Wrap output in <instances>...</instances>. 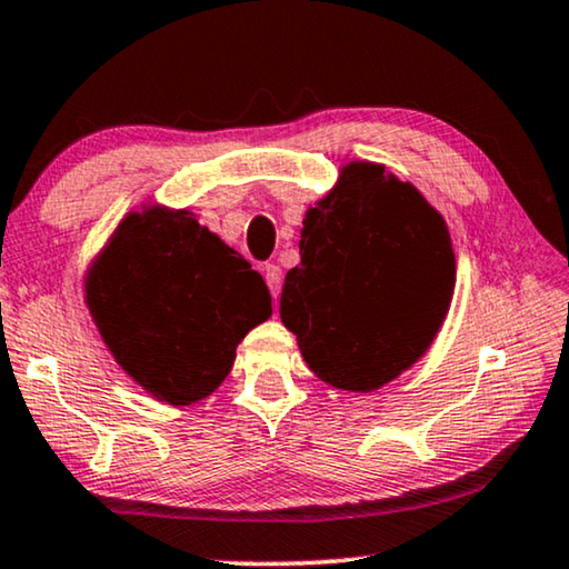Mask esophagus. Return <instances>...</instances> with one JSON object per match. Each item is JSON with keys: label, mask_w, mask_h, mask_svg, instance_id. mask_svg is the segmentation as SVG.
Masks as SVG:
<instances>
[{"label": "esophagus", "mask_w": 569, "mask_h": 569, "mask_svg": "<svg viewBox=\"0 0 569 569\" xmlns=\"http://www.w3.org/2000/svg\"><path fill=\"white\" fill-rule=\"evenodd\" d=\"M261 272H264L269 292H272V297L277 300L279 290H282V269H279L277 264H264V269H261Z\"/></svg>", "instance_id": "1"}]
</instances>
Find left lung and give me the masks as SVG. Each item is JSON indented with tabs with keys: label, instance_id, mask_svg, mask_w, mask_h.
Returning <instances> with one entry per match:
<instances>
[{
	"label": "left lung",
	"instance_id": "left-lung-1",
	"mask_svg": "<svg viewBox=\"0 0 569 569\" xmlns=\"http://www.w3.org/2000/svg\"><path fill=\"white\" fill-rule=\"evenodd\" d=\"M452 290L442 216L381 164L351 162L305 213L279 315L318 379L373 391L430 348Z\"/></svg>",
	"mask_w": 569,
	"mask_h": 569
}]
</instances>
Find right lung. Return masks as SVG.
Masks as SVG:
<instances>
[{"mask_svg":"<svg viewBox=\"0 0 569 569\" xmlns=\"http://www.w3.org/2000/svg\"><path fill=\"white\" fill-rule=\"evenodd\" d=\"M86 305L121 369L174 407L216 391L241 338L272 315L247 259L164 208L119 223L86 277Z\"/></svg>","mask_w":569,"mask_h":569,"instance_id":"right-lung-1","label":"right lung"}]
</instances>
